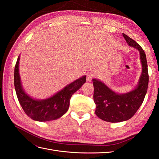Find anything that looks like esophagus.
<instances>
[{
    "instance_id": "obj_1",
    "label": "esophagus",
    "mask_w": 159,
    "mask_h": 159,
    "mask_svg": "<svg viewBox=\"0 0 159 159\" xmlns=\"http://www.w3.org/2000/svg\"><path fill=\"white\" fill-rule=\"evenodd\" d=\"M93 78V75L92 74H88L87 75V79L86 80H87L88 82H90V81H91V80H92Z\"/></svg>"
}]
</instances>
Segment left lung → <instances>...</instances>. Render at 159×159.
Returning <instances> with one entry per match:
<instances>
[{
	"label": "left lung",
	"instance_id": "left-lung-1",
	"mask_svg": "<svg viewBox=\"0 0 159 159\" xmlns=\"http://www.w3.org/2000/svg\"><path fill=\"white\" fill-rule=\"evenodd\" d=\"M123 36L129 46L139 52L142 72L137 85L129 92L119 93L99 80H92L95 114L101 119L111 123L121 122L131 119L143 103L148 88V74L145 53L135 41L125 34Z\"/></svg>",
	"mask_w": 159,
	"mask_h": 159
}]
</instances>
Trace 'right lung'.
Masks as SVG:
<instances>
[{
    "instance_id": "obj_1",
    "label": "right lung",
    "mask_w": 159,
    "mask_h": 159,
    "mask_svg": "<svg viewBox=\"0 0 159 159\" xmlns=\"http://www.w3.org/2000/svg\"><path fill=\"white\" fill-rule=\"evenodd\" d=\"M18 56L14 68V84L18 102L24 111L34 121L45 122L60 118L69 109L70 100L75 91H78L86 81L84 75L73 82L67 85L51 97L44 99H37L28 95L24 89L19 74Z\"/></svg>"
}]
</instances>
